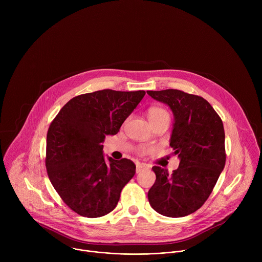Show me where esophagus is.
Here are the masks:
<instances>
[{
  "instance_id": "obj_1",
  "label": "esophagus",
  "mask_w": 262,
  "mask_h": 262,
  "mask_svg": "<svg viewBox=\"0 0 262 262\" xmlns=\"http://www.w3.org/2000/svg\"><path fill=\"white\" fill-rule=\"evenodd\" d=\"M147 168H148L147 165L138 163V164H137V168H136V172H137V173H140V172H142L143 170H145V169H147Z\"/></svg>"
}]
</instances>
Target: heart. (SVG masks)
I'll use <instances>...</instances> for the list:
<instances>
[{
  "mask_svg": "<svg viewBox=\"0 0 262 262\" xmlns=\"http://www.w3.org/2000/svg\"><path fill=\"white\" fill-rule=\"evenodd\" d=\"M162 116H169L167 112L162 107H151L148 111V119L152 120Z\"/></svg>",
  "mask_w": 262,
  "mask_h": 262,
  "instance_id": "b5f03b06",
  "label": "heart"
}]
</instances>
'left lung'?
Masks as SVG:
<instances>
[{"label": "left lung", "instance_id": "8db88e82", "mask_svg": "<svg viewBox=\"0 0 262 262\" xmlns=\"http://www.w3.org/2000/svg\"><path fill=\"white\" fill-rule=\"evenodd\" d=\"M147 94L172 111L170 146L179 158V166L171 175L161 167L152 168L157 179L148 200L163 215L185 216L204 204L225 167L223 122L203 97L174 89Z\"/></svg>", "mask_w": 262, "mask_h": 262}]
</instances>
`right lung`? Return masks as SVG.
I'll list each match as a JSON object with an SVG mask.
<instances>
[{"label": "right lung", "instance_id": "right-lung-1", "mask_svg": "<svg viewBox=\"0 0 262 262\" xmlns=\"http://www.w3.org/2000/svg\"><path fill=\"white\" fill-rule=\"evenodd\" d=\"M145 91L99 90L70 99L51 123L47 136L49 178L65 204L87 217L113 210L136 165L103 156L105 136L116 135Z\"/></svg>", "mask_w": 262, "mask_h": 262}]
</instances>
